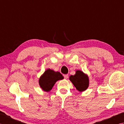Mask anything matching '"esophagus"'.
<instances>
[{"mask_svg": "<svg viewBox=\"0 0 124 124\" xmlns=\"http://www.w3.org/2000/svg\"><path fill=\"white\" fill-rule=\"evenodd\" d=\"M64 78H65V79H68V78H69V75H68V74H65V75H64Z\"/></svg>", "mask_w": 124, "mask_h": 124, "instance_id": "obj_1", "label": "esophagus"}]
</instances>
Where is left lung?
<instances>
[{
	"label": "left lung",
	"mask_w": 124,
	"mask_h": 124,
	"mask_svg": "<svg viewBox=\"0 0 124 124\" xmlns=\"http://www.w3.org/2000/svg\"><path fill=\"white\" fill-rule=\"evenodd\" d=\"M69 79L80 92H84L89 87V77L81 70H77L74 75H70Z\"/></svg>",
	"instance_id": "left-lung-1"
}]
</instances>
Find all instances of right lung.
Instances as JSON below:
<instances>
[{
    "mask_svg": "<svg viewBox=\"0 0 124 124\" xmlns=\"http://www.w3.org/2000/svg\"><path fill=\"white\" fill-rule=\"evenodd\" d=\"M64 77L59 72H55L51 69H47L40 77L39 83L40 87L44 92H49L52 89L57 81L62 80Z\"/></svg>",
    "mask_w": 124,
    "mask_h": 124,
    "instance_id": "right-lung-1",
    "label": "right lung"
}]
</instances>
